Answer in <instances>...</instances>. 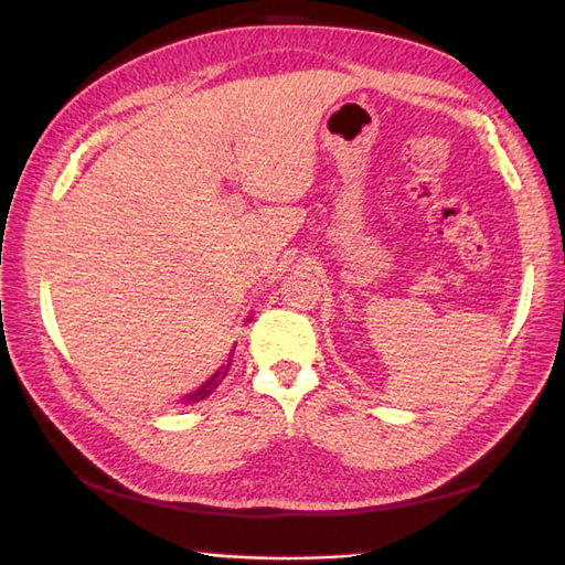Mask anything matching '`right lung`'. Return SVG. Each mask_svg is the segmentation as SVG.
Listing matches in <instances>:
<instances>
[{"label": "right lung", "instance_id": "1", "mask_svg": "<svg viewBox=\"0 0 565 565\" xmlns=\"http://www.w3.org/2000/svg\"><path fill=\"white\" fill-rule=\"evenodd\" d=\"M231 358H233V353H231ZM228 370H231V361H228L226 365H221V367L212 374V377H210L207 382H204L200 388H195L193 393H188V396L183 398V403H198V401H204V398H207L210 393H214V388H216L221 382H224V377L228 374Z\"/></svg>", "mask_w": 565, "mask_h": 565}]
</instances>
